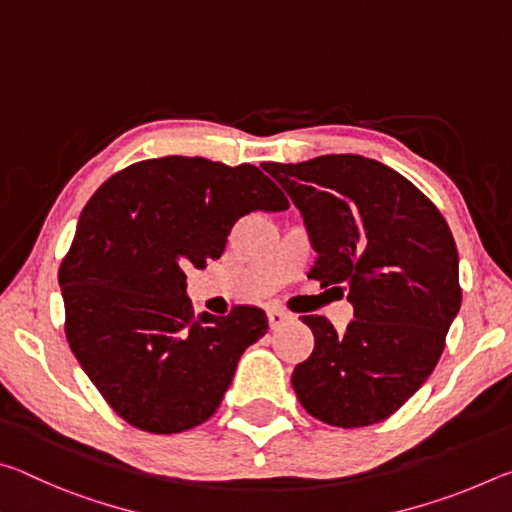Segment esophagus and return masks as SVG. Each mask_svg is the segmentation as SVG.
<instances>
[{"instance_id":"esophagus-1","label":"esophagus","mask_w":512,"mask_h":512,"mask_svg":"<svg viewBox=\"0 0 512 512\" xmlns=\"http://www.w3.org/2000/svg\"><path fill=\"white\" fill-rule=\"evenodd\" d=\"M268 316V325H271V329H280L284 323H289V320L293 318L289 311H284L282 307H271L266 311Z\"/></svg>"}]
</instances>
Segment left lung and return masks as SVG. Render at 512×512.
Masks as SVG:
<instances>
[{
	"mask_svg": "<svg viewBox=\"0 0 512 512\" xmlns=\"http://www.w3.org/2000/svg\"><path fill=\"white\" fill-rule=\"evenodd\" d=\"M264 169L305 219L318 253L309 277L345 284L354 307L343 334L325 316H302L314 352L293 370V391L332 427L386 420L436 368L461 309L452 230L411 180L363 155Z\"/></svg>",
	"mask_w": 512,
	"mask_h": 512,
	"instance_id": "8db88e82",
	"label": "left lung"
}]
</instances>
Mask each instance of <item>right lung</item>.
I'll list each match as a JSON object with an SVG mask.
<instances>
[{
    "label": "right lung",
    "instance_id": "1",
    "mask_svg": "<svg viewBox=\"0 0 512 512\" xmlns=\"http://www.w3.org/2000/svg\"><path fill=\"white\" fill-rule=\"evenodd\" d=\"M287 207L253 164L183 155L131 164L94 192L58 282L69 348L119 418L180 433L219 409L268 318L246 305L194 316L185 268L219 259L241 216Z\"/></svg>",
    "mask_w": 512,
    "mask_h": 512
}]
</instances>
